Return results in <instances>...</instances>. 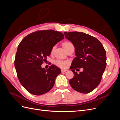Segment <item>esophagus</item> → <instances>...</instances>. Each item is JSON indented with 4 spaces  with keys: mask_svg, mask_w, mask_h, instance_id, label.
<instances>
[{
    "mask_svg": "<svg viewBox=\"0 0 120 120\" xmlns=\"http://www.w3.org/2000/svg\"><path fill=\"white\" fill-rule=\"evenodd\" d=\"M67 71V70H63V69H62V70H61V72H66Z\"/></svg>",
    "mask_w": 120,
    "mask_h": 120,
    "instance_id": "1",
    "label": "esophagus"
}]
</instances>
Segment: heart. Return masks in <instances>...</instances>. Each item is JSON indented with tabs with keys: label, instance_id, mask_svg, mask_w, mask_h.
Returning <instances> with one entry per match:
<instances>
[{
	"label": "heart",
	"instance_id": "heart-1",
	"mask_svg": "<svg viewBox=\"0 0 120 120\" xmlns=\"http://www.w3.org/2000/svg\"><path fill=\"white\" fill-rule=\"evenodd\" d=\"M63 47L64 48V49L66 50V51L69 48H70V47L73 46L72 43L71 42H69V41H67V42H64L63 43ZM54 48H55L54 46H53L52 48V52L53 51ZM54 64H55L56 66H57L58 67H60V68H66L67 67V65L68 64V61L57 60L54 61Z\"/></svg>",
	"mask_w": 120,
	"mask_h": 120
}]
</instances>
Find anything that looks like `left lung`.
Instances as JSON below:
<instances>
[{
    "label": "left lung",
    "instance_id": "left-lung-1",
    "mask_svg": "<svg viewBox=\"0 0 120 120\" xmlns=\"http://www.w3.org/2000/svg\"><path fill=\"white\" fill-rule=\"evenodd\" d=\"M64 34L74 45L76 56L70 67L74 76L69 83L76 91L91 92L99 85L106 68V50L99 40L89 34L77 31ZM78 68H83L84 71L78 74L74 70Z\"/></svg>",
    "mask_w": 120,
    "mask_h": 120
}]
</instances>
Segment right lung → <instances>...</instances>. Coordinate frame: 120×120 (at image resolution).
Masks as SVG:
<instances>
[{"instance_id": "obj_1", "label": "right lung", "mask_w": 120, "mask_h": 120, "mask_svg": "<svg viewBox=\"0 0 120 120\" xmlns=\"http://www.w3.org/2000/svg\"><path fill=\"white\" fill-rule=\"evenodd\" d=\"M64 38L61 32L40 30L27 35L18 46L14 60L17 77L24 88L34 95H41L51 90L60 69L52 64L41 68L53 47Z\"/></svg>"}]
</instances>
